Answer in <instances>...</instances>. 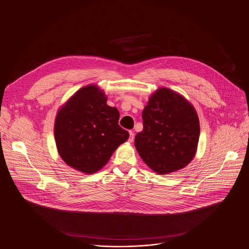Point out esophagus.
<instances>
[{
    "mask_svg": "<svg viewBox=\"0 0 249 249\" xmlns=\"http://www.w3.org/2000/svg\"><path fill=\"white\" fill-rule=\"evenodd\" d=\"M129 135H130V137H129L128 141H129V142H132L134 141V136H135V134H134L133 131H129Z\"/></svg>",
    "mask_w": 249,
    "mask_h": 249,
    "instance_id": "obj_1",
    "label": "esophagus"
}]
</instances>
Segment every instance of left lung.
Listing matches in <instances>:
<instances>
[{
    "label": "left lung",
    "mask_w": 249,
    "mask_h": 249,
    "mask_svg": "<svg viewBox=\"0 0 249 249\" xmlns=\"http://www.w3.org/2000/svg\"><path fill=\"white\" fill-rule=\"evenodd\" d=\"M142 117L143 129L136 135L135 145L147 166L158 174H167L192 161L199 139V121L184 97L159 89L150 97Z\"/></svg>",
    "instance_id": "obj_1"
}]
</instances>
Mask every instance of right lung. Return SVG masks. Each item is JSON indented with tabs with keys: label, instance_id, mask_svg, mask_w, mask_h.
<instances>
[{
	"label": "right lung",
	"instance_id": "1",
	"mask_svg": "<svg viewBox=\"0 0 249 249\" xmlns=\"http://www.w3.org/2000/svg\"><path fill=\"white\" fill-rule=\"evenodd\" d=\"M119 116L97 86L75 93L58 111L54 123L55 143L64 162L86 174L102 169L129 138L118 124Z\"/></svg>",
	"mask_w": 249,
	"mask_h": 249
}]
</instances>
